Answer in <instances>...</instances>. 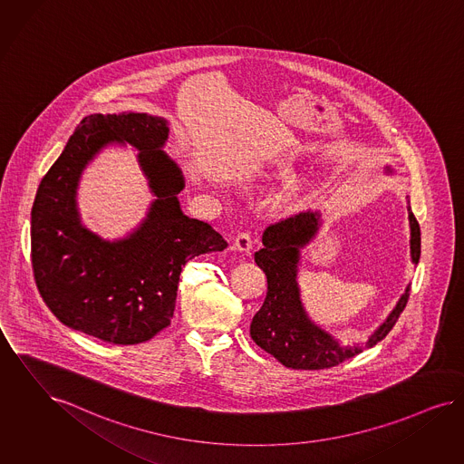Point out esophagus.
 <instances>
[{
  "label": "esophagus",
  "instance_id": "1",
  "mask_svg": "<svg viewBox=\"0 0 464 464\" xmlns=\"http://www.w3.org/2000/svg\"><path fill=\"white\" fill-rule=\"evenodd\" d=\"M255 242H256V239L251 232H239L234 239V247L240 253H249L253 249Z\"/></svg>",
  "mask_w": 464,
  "mask_h": 464
}]
</instances>
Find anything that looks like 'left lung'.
<instances>
[{
  "mask_svg": "<svg viewBox=\"0 0 464 464\" xmlns=\"http://www.w3.org/2000/svg\"><path fill=\"white\" fill-rule=\"evenodd\" d=\"M408 213L411 227L412 263L418 265L421 234L411 207H408ZM318 225L320 215L311 211L270 225L263 234V247L255 255L257 266L266 275L268 291L263 306L251 322V337L261 349L294 370L332 368L362 351L360 345H341L325 330L314 325L303 308L295 280L299 247H304L316 236ZM410 291L411 289L408 287L401 295L389 318L364 343V349L373 347L392 330L408 304Z\"/></svg>",
  "mask_w": 464,
  "mask_h": 464,
  "instance_id": "left-lung-1",
  "label": "left lung"
}]
</instances>
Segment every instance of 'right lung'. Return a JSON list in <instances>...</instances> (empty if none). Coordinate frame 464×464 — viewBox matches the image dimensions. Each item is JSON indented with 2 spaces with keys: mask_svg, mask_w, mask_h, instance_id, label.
<instances>
[{
  "mask_svg": "<svg viewBox=\"0 0 464 464\" xmlns=\"http://www.w3.org/2000/svg\"><path fill=\"white\" fill-rule=\"evenodd\" d=\"M167 121L146 113L89 115L43 177L31 213L35 285L53 314L73 330L110 343H146L170 325L182 266L224 251L211 225L182 213L184 177L161 151ZM127 141L157 199L129 238L110 243L80 224L74 192L86 163L106 143Z\"/></svg>",
  "mask_w": 464,
  "mask_h": 464,
  "instance_id": "obj_1",
  "label": "right lung"
}]
</instances>
